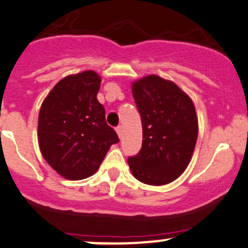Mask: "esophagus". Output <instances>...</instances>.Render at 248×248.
<instances>
[{
    "mask_svg": "<svg viewBox=\"0 0 248 248\" xmlns=\"http://www.w3.org/2000/svg\"><path fill=\"white\" fill-rule=\"evenodd\" d=\"M116 133H118L119 138L122 137V126H118V127H116Z\"/></svg>",
    "mask_w": 248,
    "mask_h": 248,
    "instance_id": "1",
    "label": "esophagus"
}]
</instances>
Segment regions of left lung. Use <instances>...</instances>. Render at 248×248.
I'll return each instance as SVG.
<instances>
[{
    "label": "left lung",
    "mask_w": 248,
    "mask_h": 248,
    "mask_svg": "<svg viewBox=\"0 0 248 248\" xmlns=\"http://www.w3.org/2000/svg\"><path fill=\"white\" fill-rule=\"evenodd\" d=\"M142 120V147L128 157L139 181L162 186L178 179L192 159L199 124L192 99L173 81L147 75L132 83Z\"/></svg>",
    "instance_id": "1"
}]
</instances>
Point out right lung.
Masks as SVG:
<instances>
[{"label": "right lung", "instance_id": "1", "mask_svg": "<svg viewBox=\"0 0 248 248\" xmlns=\"http://www.w3.org/2000/svg\"><path fill=\"white\" fill-rule=\"evenodd\" d=\"M101 76L84 70L60 80L39 114L40 151L49 166L68 180H82L99 170L116 132L108 126L96 95Z\"/></svg>", "mask_w": 248, "mask_h": 248}]
</instances>
